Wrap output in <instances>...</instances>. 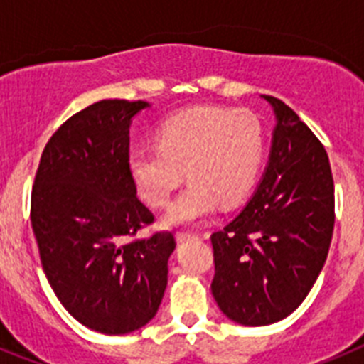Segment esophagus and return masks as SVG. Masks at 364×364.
I'll use <instances>...</instances> for the list:
<instances>
[{
  "instance_id": "esophagus-1",
  "label": "esophagus",
  "mask_w": 364,
  "mask_h": 364,
  "mask_svg": "<svg viewBox=\"0 0 364 364\" xmlns=\"http://www.w3.org/2000/svg\"><path fill=\"white\" fill-rule=\"evenodd\" d=\"M189 239H198V235L189 233V231H176V240H178V242H184V240Z\"/></svg>"
}]
</instances>
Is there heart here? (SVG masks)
<instances>
[{
	"label": "heart",
	"instance_id": "b5f03b06",
	"mask_svg": "<svg viewBox=\"0 0 364 364\" xmlns=\"http://www.w3.org/2000/svg\"><path fill=\"white\" fill-rule=\"evenodd\" d=\"M156 147L129 154L138 195L151 208H166L184 182L189 186L166 213L167 226H191L250 195L262 169L266 131L255 112L218 105L182 109L154 133Z\"/></svg>",
	"mask_w": 364,
	"mask_h": 364
}]
</instances>
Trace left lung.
<instances>
[{
  "instance_id": "obj_1",
  "label": "left lung",
  "mask_w": 364,
  "mask_h": 364,
  "mask_svg": "<svg viewBox=\"0 0 364 364\" xmlns=\"http://www.w3.org/2000/svg\"><path fill=\"white\" fill-rule=\"evenodd\" d=\"M262 98L277 118L268 167L244 210L211 235V291L226 317L244 326L297 310L323 269L336 222L326 149L284 102Z\"/></svg>"
}]
</instances>
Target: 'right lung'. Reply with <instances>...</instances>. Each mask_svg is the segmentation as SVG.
Instances as JSON below:
<instances>
[{"instance_id":"add662e5","label":"right lung","mask_w":364,"mask_h":364,"mask_svg":"<svg viewBox=\"0 0 364 364\" xmlns=\"http://www.w3.org/2000/svg\"><path fill=\"white\" fill-rule=\"evenodd\" d=\"M146 107L102 100L73 114L45 146L32 188V231L50 288L74 319L107 336L153 319L176 246L171 231L125 240L154 220L129 173V125Z\"/></svg>"}]
</instances>
